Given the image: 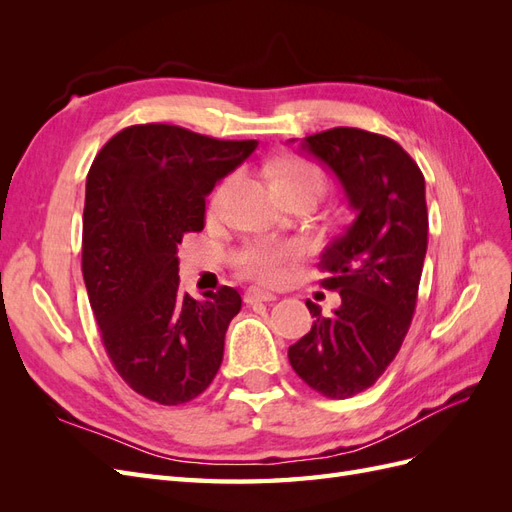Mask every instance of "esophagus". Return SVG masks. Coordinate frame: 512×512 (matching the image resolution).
I'll list each match as a JSON object with an SVG mask.
<instances>
[{"instance_id": "1", "label": "esophagus", "mask_w": 512, "mask_h": 512, "mask_svg": "<svg viewBox=\"0 0 512 512\" xmlns=\"http://www.w3.org/2000/svg\"><path fill=\"white\" fill-rule=\"evenodd\" d=\"M269 301H275V294L273 292H267V290H260L256 286L247 288L245 292V303H269Z\"/></svg>"}]
</instances>
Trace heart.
<instances>
[{
	"label": "heart",
	"instance_id": "1",
	"mask_svg": "<svg viewBox=\"0 0 512 512\" xmlns=\"http://www.w3.org/2000/svg\"><path fill=\"white\" fill-rule=\"evenodd\" d=\"M277 190H312L316 194L324 192V175L322 170L307 162H290L275 177ZM237 185V175L226 177L211 196V209L222 211L228 205V198ZM297 256V247L288 243H271L256 241L245 245L237 254V269L262 284H277L284 280L288 262Z\"/></svg>",
	"mask_w": 512,
	"mask_h": 512
}]
</instances>
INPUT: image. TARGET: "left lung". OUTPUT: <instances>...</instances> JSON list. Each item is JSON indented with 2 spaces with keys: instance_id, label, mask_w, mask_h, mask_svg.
Masks as SVG:
<instances>
[{
  "instance_id": "1",
  "label": "left lung",
  "mask_w": 512,
  "mask_h": 512,
  "mask_svg": "<svg viewBox=\"0 0 512 512\" xmlns=\"http://www.w3.org/2000/svg\"><path fill=\"white\" fill-rule=\"evenodd\" d=\"M301 151L342 183L354 222L320 254L322 286L342 303L329 318L305 303L316 320L288 359L314 391L344 399L384 374L410 329L427 252L425 177L391 138L359 128L305 136Z\"/></svg>"
}]
</instances>
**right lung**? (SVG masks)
<instances>
[{"label":"right lung","mask_w":512,"mask_h":512,"mask_svg":"<svg viewBox=\"0 0 512 512\" xmlns=\"http://www.w3.org/2000/svg\"><path fill=\"white\" fill-rule=\"evenodd\" d=\"M258 141H218L168 123L115 134L89 168L83 277L104 348L138 395L192 401L222 365L241 294L179 290L177 245L205 228V198Z\"/></svg>","instance_id":"1"}]
</instances>
